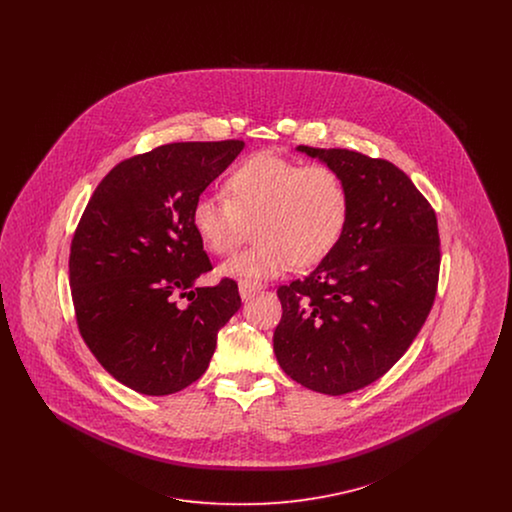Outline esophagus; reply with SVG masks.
Segmentation results:
<instances>
[{
	"label": "esophagus",
	"mask_w": 512,
	"mask_h": 512,
	"mask_svg": "<svg viewBox=\"0 0 512 512\" xmlns=\"http://www.w3.org/2000/svg\"><path fill=\"white\" fill-rule=\"evenodd\" d=\"M263 290V286L261 284H255V282H247V280H242L240 282V295H242V299H251L253 295L257 292H261Z\"/></svg>",
	"instance_id": "34e87169"
}]
</instances>
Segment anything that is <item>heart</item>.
Returning a JSON list of instances; mask_svg holds the SVG:
<instances>
[{
    "label": "heart",
    "mask_w": 512,
    "mask_h": 512,
    "mask_svg": "<svg viewBox=\"0 0 512 512\" xmlns=\"http://www.w3.org/2000/svg\"><path fill=\"white\" fill-rule=\"evenodd\" d=\"M349 219V190L328 165H301L274 153L245 159L226 178V195L203 194L192 209L194 230L209 251L228 255L249 226L257 242L228 259L220 274L267 280L315 267L340 244Z\"/></svg>",
    "instance_id": "heart-1"
}]
</instances>
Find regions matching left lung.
I'll use <instances>...</instances> for the list:
<instances>
[{"label":"left lung","instance_id":"1","mask_svg":"<svg viewBox=\"0 0 512 512\" xmlns=\"http://www.w3.org/2000/svg\"><path fill=\"white\" fill-rule=\"evenodd\" d=\"M343 176L349 219L307 278L278 288V365L309 390L343 395L382 378L418 336L438 292V219L386 159L299 146Z\"/></svg>","mask_w":512,"mask_h":512}]
</instances>
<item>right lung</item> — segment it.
Instances as JSON below:
<instances>
[{"instance_id":"obj_1","label":"right lung","mask_w":512,"mask_h":512,"mask_svg":"<svg viewBox=\"0 0 512 512\" xmlns=\"http://www.w3.org/2000/svg\"><path fill=\"white\" fill-rule=\"evenodd\" d=\"M242 140L178 142L124 159L90 197L69 257L74 313L99 365L126 388L169 395L203 376L238 284L195 288L211 261L192 224L195 199ZM189 295L180 310L175 297Z\"/></svg>"}]
</instances>
